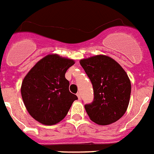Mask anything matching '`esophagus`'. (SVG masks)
Segmentation results:
<instances>
[{"label":"esophagus","mask_w":154,"mask_h":154,"mask_svg":"<svg viewBox=\"0 0 154 154\" xmlns=\"http://www.w3.org/2000/svg\"><path fill=\"white\" fill-rule=\"evenodd\" d=\"M77 97H78V98H79V100H80V93H79V92H78V93H77Z\"/></svg>","instance_id":"esophagus-1"}]
</instances>
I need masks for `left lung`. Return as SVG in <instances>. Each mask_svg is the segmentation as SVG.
I'll use <instances>...</instances> for the list:
<instances>
[{"label": "left lung", "mask_w": 154, "mask_h": 154, "mask_svg": "<svg viewBox=\"0 0 154 154\" xmlns=\"http://www.w3.org/2000/svg\"><path fill=\"white\" fill-rule=\"evenodd\" d=\"M92 82L94 99L84 107L90 119L99 125H108L122 118L128 109L131 82L116 61L97 55L79 62Z\"/></svg>", "instance_id": "8db88e82"}]
</instances>
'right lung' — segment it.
I'll return each mask as SVG.
<instances>
[{"mask_svg": "<svg viewBox=\"0 0 154 154\" xmlns=\"http://www.w3.org/2000/svg\"><path fill=\"white\" fill-rule=\"evenodd\" d=\"M74 60L50 54L40 60L23 79L21 94L30 115L44 125L64 119L77 96L69 91L65 77Z\"/></svg>", "mask_w": 154, "mask_h": 154, "instance_id": "add662e5", "label": "right lung"}]
</instances>
